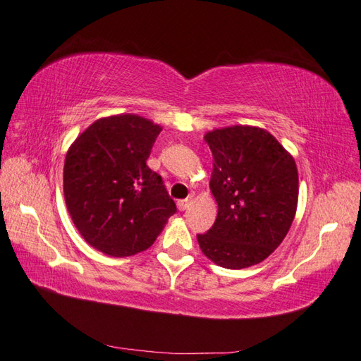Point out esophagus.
<instances>
[{
  "label": "esophagus",
  "mask_w": 361,
  "mask_h": 361,
  "mask_svg": "<svg viewBox=\"0 0 361 361\" xmlns=\"http://www.w3.org/2000/svg\"><path fill=\"white\" fill-rule=\"evenodd\" d=\"M189 200H178L176 202V206H178V209L180 211H185V209H188L189 208Z\"/></svg>",
  "instance_id": "34e87169"
}]
</instances>
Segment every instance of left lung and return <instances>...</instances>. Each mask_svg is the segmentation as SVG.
Segmentation results:
<instances>
[{"instance_id":"1","label":"left lung","mask_w":361,"mask_h":361,"mask_svg":"<svg viewBox=\"0 0 361 361\" xmlns=\"http://www.w3.org/2000/svg\"><path fill=\"white\" fill-rule=\"evenodd\" d=\"M212 152L209 188L217 219L197 240L219 267L240 270L262 262L282 243L298 208L293 157L267 130L251 126L204 135Z\"/></svg>"}]
</instances>
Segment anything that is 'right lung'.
I'll use <instances>...</instances> for the list:
<instances>
[{
	"label": "right lung",
	"mask_w": 361,
	"mask_h": 361,
	"mask_svg": "<svg viewBox=\"0 0 361 361\" xmlns=\"http://www.w3.org/2000/svg\"><path fill=\"white\" fill-rule=\"evenodd\" d=\"M161 130L137 114H114L94 121L68 149V212L85 242L106 256L147 250L176 212L161 176L145 164Z\"/></svg>",
	"instance_id": "add662e5"
}]
</instances>
